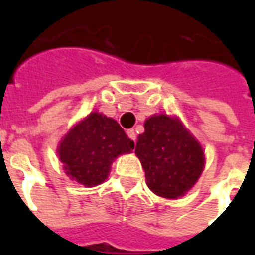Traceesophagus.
<instances>
[{"mask_svg":"<svg viewBox=\"0 0 255 255\" xmlns=\"http://www.w3.org/2000/svg\"><path fill=\"white\" fill-rule=\"evenodd\" d=\"M127 135H128V138L131 139V140H136V132H135V129H127Z\"/></svg>","mask_w":255,"mask_h":255,"instance_id":"34e87169","label":"esophagus"}]
</instances>
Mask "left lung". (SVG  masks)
Here are the masks:
<instances>
[{"instance_id":"8db88e82","label":"left lung","mask_w":255,"mask_h":255,"mask_svg":"<svg viewBox=\"0 0 255 255\" xmlns=\"http://www.w3.org/2000/svg\"><path fill=\"white\" fill-rule=\"evenodd\" d=\"M135 153L150 190L169 199L186 194L197 183L205 164L201 144L177 119L166 115L146 120Z\"/></svg>"}]
</instances>
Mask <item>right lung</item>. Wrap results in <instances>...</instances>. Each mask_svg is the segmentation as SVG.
I'll list each match as a JSON object with an SVG mask.
<instances>
[{"instance_id":"obj_1","label":"right lung","mask_w":255,"mask_h":255,"mask_svg":"<svg viewBox=\"0 0 255 255\" xmlns=\"http://www.w3.org/2000/svg\"><path fill=\"white\" fill-rule=\"evenodd\" d=\"M133 147V140L116 120L91 113L67 133L58 146V157L68 176L93 187L108 177L117 155L129 153Z\"/></svg>"}]
</instances>
